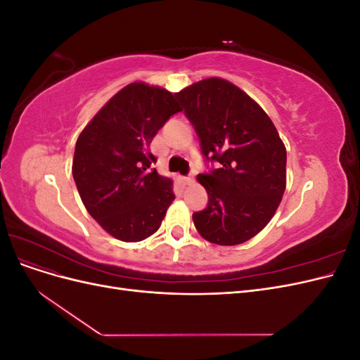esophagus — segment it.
Masks as SVG:
<instances>
[{
	"label": "esophagus",
	"instance_id": "34e87169",
	"mask_svg": "<svg viewBox=\"0 0 360 360\" xmlns=\"http://www.w3.org/2000/svg\"><path fill=\"white\" fill-rule=\"evenodd\" d=\"M193 181H195L193 176H188V177H184V183H186V184H192Z\"/></svg>",
	"mask_w": 360,
	"mask_h": 360
}]
</instances>
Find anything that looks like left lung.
I'll return each instance as SVG.
<instances>
[{"instance_id":"1","label":"left lung","mask_w":360,"mask_h":360,"mask_svg":"<svg viewBox=\"0 0 360 360\" xmlns=\"http://www.w3.org/2000/svg\"><path fill=\"white\" fill-rule=\"evenodd\" d=\"M176 96L205 160L221 163L198 174L209 204L192 214L195 228L210 243H245L269 224L284 195L285 146L263 108L230 81L207 78Z\"/></svg>"}]
</instances>
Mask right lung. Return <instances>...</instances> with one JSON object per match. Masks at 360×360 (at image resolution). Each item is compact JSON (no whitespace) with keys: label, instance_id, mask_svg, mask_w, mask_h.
Wrapping results in <instances>:
<instances>
[{"label":"right lung","instance_id":"obj_1","mask_svg":"<svg viewBox=\"0 0 360 360\" xmlns=\"http://www.w3.org/2000/svg\"><path fill=\"white\" fill-rule=\"evenodd\" d=\"M181 111L176 96L146 82L112 96L76 141L72 174L86 212L122 242L155 234L176 198L172 180L150 169V143Z\"/></svg>","mask_w":360,"mask_h":360}]
</instances>
